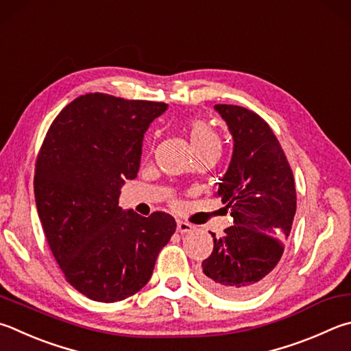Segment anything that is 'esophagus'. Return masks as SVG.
Instances as JSON below:
<instances>
[{"instance_id": "34e87169", "label": "esophagus", "mask_w": 351, "mask_h": 351, "mask_svg": "<svg viewBox=\"0 0 351 351\" xmlns=\"http://www.w3.org/2000/svg\"><path fill=\"white\" fill-rule=\"evenodd\" d=\"M176 228H178V232L180 233H190L193 230V226L192 224H189V222H184V221H178V224H176Z\"/></svg>"}]
</instances>
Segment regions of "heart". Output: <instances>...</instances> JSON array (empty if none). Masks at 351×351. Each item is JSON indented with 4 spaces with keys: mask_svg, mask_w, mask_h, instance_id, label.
Instances as JSON below:
<instances>
[{
    "mask_svg": "<svg viewBox=\"0 0 351 351\" xmlns=\"http://www.w3.org/2000/svg\"><path fill=\"white\" fill-rule=\"evenodd\" d=\"M187 136L195 155L208 150L221 152V138L212 127L201 119H193L187 124Z\"/></svg>",
    "mask_w": 351,
    "mask_h": 351,
    "instance_id": "b5f03b06",
    "label": "heart"
}]
</instances>
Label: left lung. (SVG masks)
<instances>
[{
  "instance_id": "1",
  "label": "left lung",
  "mask_w": 351,
  "mask_h": 351,
  "mask_svg": "<svg viewBox=\"0 0 351 351\" xmlns=\"http://www.w3.org/2000/svg\"><path fill=\"white\" fill-rule=\"evenodd\" d=\"M233 136V156L216 196L230 208L233 226L213 237L201 282L224 298L263 290L284 253L296 213L293 171L270 125L241 106L216 104Z\"/></svg>"
}]
</instances>
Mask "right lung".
I'll return each instance as SVG.
<instances>
[{"instance_id": "obj_1", "label": "right lung", "mask_w": 351, "mask_h": 351, "mask_svg": "<svg viewBox=\"0 0 351 351\" xmlns=\"http://www.w3.org/2000/svg\"><path fill=\"white\" fill-rule=\"evenodd\" d=\"M165 103L81 95L53 119L35 162V201L66 281L92 301L117 302L149 282L176 230L169 213L149 218L118 206L136 178L143 136Z\"/></svg>"}]
</instances>
